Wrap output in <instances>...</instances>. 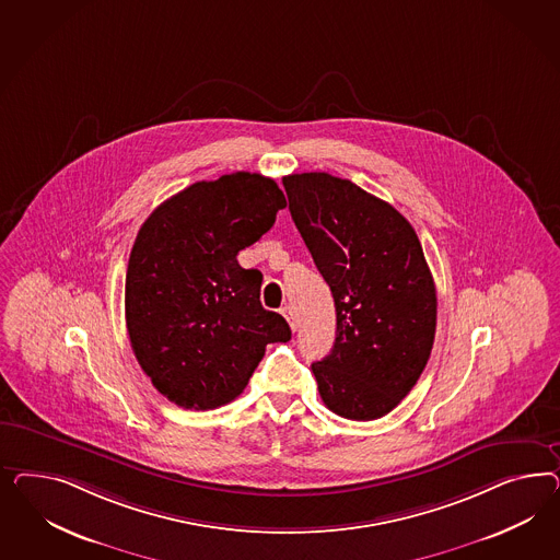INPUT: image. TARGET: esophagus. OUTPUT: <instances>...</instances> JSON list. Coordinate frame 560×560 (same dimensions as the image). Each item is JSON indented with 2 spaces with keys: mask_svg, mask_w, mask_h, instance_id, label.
Here are the masks:
<instances>
[{
  "mask_svg": "<svg viewBox=\"0 0 560 560\" xmlns=\"http://www.w3.org/2000/svg\"><path fill=\"white\" fill-rule=\"evenodd\" d=\"M281 314L288 318V323L291 324V328L295 330V326H298V318H295V310H293V305H283V307H281Z\"/></svg>",
  "mask_w": 560,
  "mask_h": 560,
  "instance_id": "obj_1",
  "label": "esophagus"
}]
</instances>
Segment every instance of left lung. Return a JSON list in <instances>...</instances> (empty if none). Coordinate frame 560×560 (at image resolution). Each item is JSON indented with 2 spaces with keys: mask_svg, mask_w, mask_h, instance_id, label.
Segmentation results:
<instances>
[{
  "mask_svg": "<svg viewBox=\"0 0 560 560\" xmlns=\"http://www.w3.org/2000/svg\"><path fill=\"white\" fill-rule=\"evenodd\" d=\"M289 211L337 307L330 355L312 363L324 405L351 421L388 415L433 349L438 295L423 246L390 203L326 172L283 178Z\"/></svg>",
  "mask_w": 560,
  "mask_h": 560,
  "instance_id": "obj_1",
  "label": "left lung"
}]
</instances>
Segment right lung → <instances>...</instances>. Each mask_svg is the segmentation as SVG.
<instances>
[{
  "mask_svg": "<svg viewBox=\"0 0 560 560\" xmlns=\"http://www.w3.org/2000/svg\"><path fill=\"white\" fill-rule=\"evenodd\" d=\"M288 205L272 178L225 174L176 192L141 225L125 279L131 347L155 390L190 410L237 398L269 342L291 339L260 304L262 272L242 269Z\"/></svg>",
  "mask_w": 560,
  "mask_h": 560,
  "instance_id": "obj_1",
  "label": "right lung"
}]
</instances>
